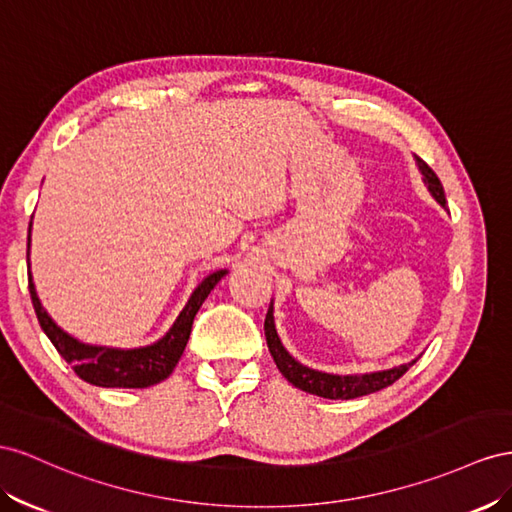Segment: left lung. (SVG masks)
Instances as JSON below:
<instances>
[{"mask_svg": "<svg viewBox=\"0 0 512 512\" xmlns=\"http://www.w3.org/2000/svg\"><path fill=\"white\" fill-rule=\"evenodd\" d=\"M418 167H420L422 175H425V182L429 186L431 195L444 206L446 195H444V186H442L440 178H437V173L422 158H418ZM264 330H266V341H268L270 354L276 362V367H279V371L287 377V382H291L304 392L317 394V397H324V399H356V397H364V394L382 390V388L397 382V379L416 362L414 360L410 364H401V367H397V369L369 373V375H345V377L328 375V373L313 371L309 367H302L300 362H296L287 354V349L283 347L279 334H276V330H274L272 306L268 309Z\"/></svg>", "mask_w": 512, "mask_h": 512, "instance_id": "8db88e82", "label": "left lung"}]
</instances>
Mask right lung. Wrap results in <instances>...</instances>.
<instances>
[{
  "label": "right lung",
  "mask_w": 512,
  "mask_h": 512,
  "mask_svg": "<svg viewBox=\"0 0 512 512\" xmlns=\"http://www.w3.org/2000/svg\"><path fill=\"white\" fill-rule=\"evenodd\" d=\"M29 227H32V223H29ZM223 274L225 270L210 274L208 279L195 289V294L188 300L184 311L175 319V324L165 337L158 343L141 349L92 347L68 337L64 330L53 324V319L40 306L32 283V274H29V296H32L40 328L45 330L57 352H60V356L70 364L72 371H75L83 382L102 388H148L163 382V379H167L175 369V364H178V360L184 354L188 337H191L193 319L197 311L201 309L203 300L208 298L214 285L221 281Z\"/></svg>",
  "instance_id": "right-lung-1"
}]
</instances>
